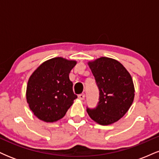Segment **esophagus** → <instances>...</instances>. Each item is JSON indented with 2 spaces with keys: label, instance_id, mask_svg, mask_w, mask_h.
<instances>
[{
  "label": "esophagus",
  "instance_id": "1",
  "mask_svg": "<svg viewBox=\"0 0 159 159\" xmlns=\"http://www.w3.org/2000/svg\"><path fill=\"white\" fill-rule=\"evenodd\" d=\"M78 98H79L81 100H84V98H85V94L84 93L79 94V95H78Z\"/></svg>",
  "mask_w": 159,
  "mask_h": 159
}]
</instances>
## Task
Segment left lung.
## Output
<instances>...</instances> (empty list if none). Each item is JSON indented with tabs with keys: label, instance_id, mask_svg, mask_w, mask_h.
<instances>
[{
	"label": "left lung",
	"instance_id": "8db88e82",
	"mask_svg": "<svg viewBox=\"0 0 159 159\" xmlns=\"http://www.w3.org/2000/svg\"><path fill=\"white\" fill-rule=\"evenodd\" d=\"M99 90V102L93 109L87 107L89 116L102 125L118 121L129 111L134 97L131 75L120 62L102 57L89 62Z\"/></svg>",
	"mask_w": 159,
	"mask_h": 159
}]
</instances>
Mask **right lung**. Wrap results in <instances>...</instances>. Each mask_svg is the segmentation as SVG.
I'll return each instance as SVG.
<instances>
[{"label": "right lung", "mask_w": 159, "mask_h": 159, "mask_svg": "<svg viewBox=\"0 0 159 159\" xmlns=\"http://www.w3.org/2000/svg\"><path fill=\"white\" fill-rule=\"evenodd\" d=\"M76 61L55 57L44 62L33 72L27 82L26 98L37 118L53 123L65 116L78 97L69 80Z\"/></svg>", "instance_id": "1"}]
</instances>
